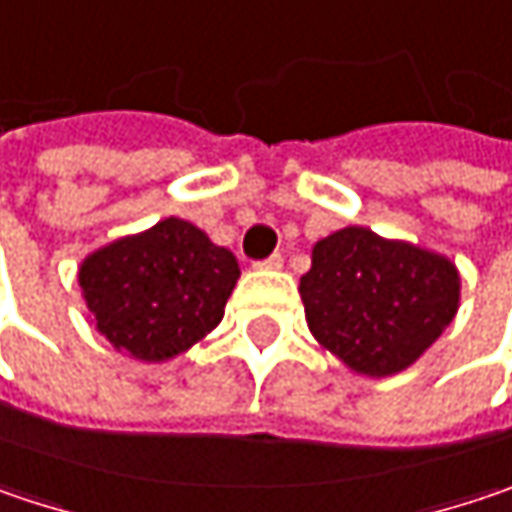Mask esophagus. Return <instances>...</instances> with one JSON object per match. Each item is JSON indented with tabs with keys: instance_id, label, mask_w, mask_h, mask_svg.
Segmentation results:
<instances>
[{
	"instance_id": "34e87169",
	"label": "esophagus",
	"mask_w": 512,
	"mask_h": 512,
	"mask_svg": "<svg viewBox=\"0 0 512 512\" xmlns=\"http://www.w3.org/2000/svg\"><path fill=\"white\" fill-rule=\"evenodd\" d=\"M256 268H259V271H279V268H282V256L274 253V256H268V259L256 262Z\"/></svg>"
}]
</instances>
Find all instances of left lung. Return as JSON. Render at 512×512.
<instances>
[{
    "mask_svg": "<svg viewBox=\"0 0 512 512\" xmlns=\"http://www.w3.org/2000/svg\"><path fill=\"white\" fill-rule=\"evenodd\" d=\"M300 297L317 344L382 379L411 367L455 320L460 274L434 250L344 227L314 244Z\"/></svg>",
    "mask_w": 512,
    "mask_h": 512,
    "instance_id": "8db88e82",
    "label": "left lung"
}]
</instances>
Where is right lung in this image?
Wrapping results in <instances>:
<instances>
[{
  "label": "right lung",
  "mask_w": 512,
  "mask_h": 512,
  "mask_svg": "<svg viewBox=\"0 0 512 512\" xmlns=\"http://www.w3.org/2000/svg\"><path fill=\"white\" fill-rule=\"evenodd\" d=\"M236 256L183 218L98 247L78 285L95 329L130 358L168 361L206 338L236 288Z\"/></svg>",
  "instance_id": "add662e5"
}]
</instances>
